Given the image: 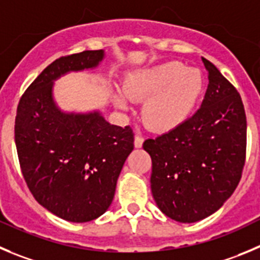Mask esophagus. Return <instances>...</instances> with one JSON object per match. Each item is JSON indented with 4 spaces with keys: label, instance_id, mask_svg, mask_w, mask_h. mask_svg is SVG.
<instances>
[{
    "label": "esophagus",
    "instance_id": "34e87169",
    "mask_svg": "<svg viewBox=\"0 0 260 260\" xmlns=\"http://www.w3.org/2000/svg\"><path fill=\"white\" fill-rule=\"evenodd\" d=\"M142 144H144V138H142L141 136L136 135L135 136V147L140 149V147H142Z\"/></svg>",
    "mask_w": 260,
    "mask_h": 260
}]
</instances>
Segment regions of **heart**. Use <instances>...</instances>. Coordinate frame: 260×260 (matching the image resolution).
I'll return each instance as SVG.
<instances>
[{
  "label": "heart",
  "instance_id": "1",
  "mask_svg": "<svg viewBox=\"0 0 260 260\" xmlns=\"http://www.w3.org/2000/svg\"><path fill=\"white\" fill-rule=\"evenodd\" d=\"M204 77L199 69L169 61L131 74L123 84L128 100L145 101L142 118L152 131L172 132L185 124L198 108L204 92ZM119 108H125L122 96L115 97Z\"/></svg>",
  "mask_w": 260,
  "mask_h": 260
}]
</instances>
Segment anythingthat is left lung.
<instances>
[{
  "label": "left lung",
  "mask_w": 260,
  "mask_h": 260,
  "mask_svg": "<svg viewBox=\"0 0 260 260\" xmlns=\"http://www.w3.org/2000/svg\"><path fill=\"white\" fill-rule=\"evenodd\" d=\"M201 108L183 125L144 142L151 156V192L172 219L209 217L234 193L246 157V115L237 89L209 60Z\"/></svg>",
  "instance_id": "1"
}]
</instances>
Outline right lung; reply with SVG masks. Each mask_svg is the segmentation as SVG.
Returning <instances> with one entry per match:
<instances>
[{"label": "right lung", "mask_w": 260, "mask_h": 260, "mask_svg": "<svg viewBox=\"0 0 260 260\" xmlns=\"http://www.w3.org/2000/svg\"><path fill=\"white\" fill-rule=\"evenodd\" d=\"M103 50L83 51L51 62L19 101L15 144L29 191L43 208L65 220L89 222L108 210L135 135L108 123L99 111L62 113L53 81L68 72L92 69Z\"/></svg>", "instance_id": "add662e5"}]
</instances>
